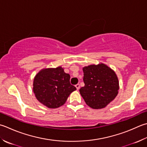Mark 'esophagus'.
Listing matches in <instances>:
<instances>
[{
  "label": "esophagus",
  "mask_w": 147,
  "mask_h": 147,
  "mask_svg": "<svg viewBox=\"0 0 147 147\" xmlns=\"http://www.w3.org/2000/svg\"><path fill=\"white\" fill-rule=\"evenodd\" d=\"M75 87H76V89H77V90H79V89H80V84H79V83H78V84H76V85H75Z\"/></svg>",
  "instance_id": "1"
}]
</instances>
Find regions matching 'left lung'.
Wrapping results in <instances>:
<instances>
[{
	"mask_svg": "<svg viewBox=\"0 0 147 147\" xmlns=\"http://www.w3.org/2000/svg\"><path fill=\"white\" fill-rule=\"evenodd\" d=\"M84 87L80 93L88 106L93 109L105 108L117 96L119 83L115 71L100 63L83 68Z\"/></svg>",
	"mask_w": 147,
	"mask_h": 147,
	"instance_id": "obj_1",
	"label": "left lung"
}]
</instances>
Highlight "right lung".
Here are the masks:
<instances>
[{
    "label": "right lung",
    "instance_id": "1",
    "mask_svg": "<svg viewBox=\"0 0 147 147\" xmlns=\"http://www.w3.org/2000/svg\"><path fill=\"white\" fill-rule=\"evenodd\" d=\"M69 80L70 75L60 66L43 69L34 79L33 91L36 99L49 108L62 106L70 94L76 90Z\"/></svg>",
    "mask_w": 147,
    "mask_h": 147
}]
</instances>
